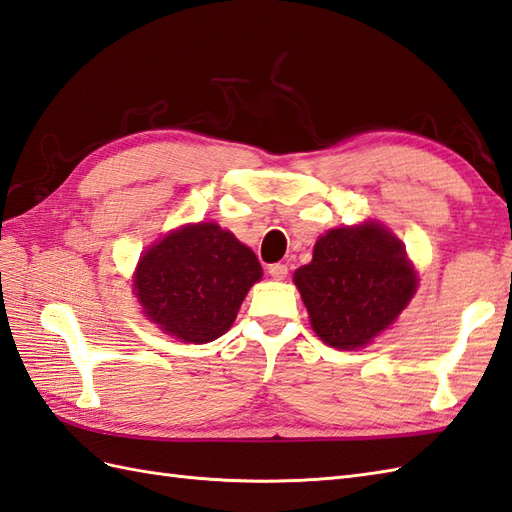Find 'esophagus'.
I'll list each match as a JSON object with an SVG mask.
<instances>
[{
  "instance_id": "1",
  "label": "esophagus",
  "mask_w": 512,
  "mask_h": 512,
  "mask_svg": "<svg viewBox=\"0 0 512 512\" xmlns=\"http://www.w3.org/2000/svg\"><path fill=\"white\" fill-rule=\"evenodd\" d=\"M268 275L272 277V279H285V277H288V266H285V264H270L268 266Z\"/></svg>"
}]
</instances>
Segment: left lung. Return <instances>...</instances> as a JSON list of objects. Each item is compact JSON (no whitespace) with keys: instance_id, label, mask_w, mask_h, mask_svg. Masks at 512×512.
Here are the masks:
<instances>
[{"instance_id":"1","label":"left lung","mask_w":512,"mask_h":512,"mask_svg":"<svg viewBox=\"0 0 512 512\" xmlns=\"http://www.w3.org/2000/svg\"><path fill=\"white\" fill-rule=\"evenodd\" d=\"M294 283L316 336L334 349H360L395 323L417 292L406 246L384 224L331 229Z\"/></svg>"}]
</instances>
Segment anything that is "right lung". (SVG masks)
Here are the masks:
<instances>
[{
	"mask_svg": "<svg viewBox=\"0 0 512 512\" xmlns=\"http://www.w3.org/2000/svg\"><path fill=\"white\" fill-rule=\"evenodd\" d=\"M264 275L259 259L216 222L185 224L141 255L133 288L141 312L183 342L229 331L244 296Z\"/></svg>",
	"mask_w": 512,
	"mask_h": 512,
	"instance_id": "add662e5",
	"label": "right lung"
}]
</instances>
